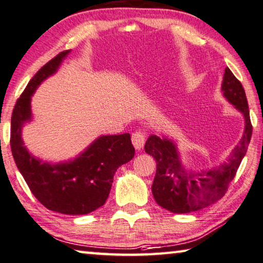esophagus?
<instances>
[{"mask_svg":"<svg viewBox=\"0 0 263 263\" xmlns=\"http://www.w3.org/2000/svg\"><path fill=\"white\" fill-rule=\"evenodd\" d=\"M145 140H146V133L141 130H137L132 133V143L136 149H140L144 146Z\"/></svg>","mask_w":263,"mask_h":263,"instance_id":"esophagus-1","label":"esophagus"}]
</instances>
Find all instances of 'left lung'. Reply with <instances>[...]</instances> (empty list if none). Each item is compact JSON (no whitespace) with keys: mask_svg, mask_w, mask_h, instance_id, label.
<instances>
[{"mask_svg":"<svg viewBox=\"0 0 263 263\" xmlns=\"http://www.w3.org/2000/svg\"><path fill=\"white\" fill-rule=\"evenodd\" d=\"M221 89L224 97L242 112L246 120L242 139L227 162L208 172H186L179 161L176 145L172 141L151 136L145 144V151L157 162L152 184L154 200L172 213H190L221 199L247 151L253 132L247 97L242 84L228 68L224 70Z\"/></svg>","mask_w":263,"mask_h":263,"instance_id":"left-lung-1","label":"left lung"}]
</instances>
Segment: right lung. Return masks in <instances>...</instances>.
Wrapping results in <instances>:
<instances>
[{"mask_svg":"<svg viewBox=\"0 0 263 263\" xmlns=\"http://www.w3.org/2000/svg\"><path fill=\"white\" fill-rule=\"evenodd\" d=\"M69 51L60 52L42 66L20 96L11 115L10 147L16 166L42 205L58 213L81 215L105 203L117 168L132 159L135 147L128 133L103 136L73 161L50 165L35 159L23 146L21 128L31 118V95L56 72Z\"/></svg>","mask_w":263,"mask_h":263,"instance_id":"add662e5","label":"right lung"}]
</instances>
